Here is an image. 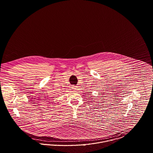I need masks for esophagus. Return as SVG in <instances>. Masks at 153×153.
Returning a JSON list of instances; mask_svg holds the SVG:
<instances>
[{
  "instance_id": "34e87169",
  "label": "esophagus",
  "mask_w": 153,
  "mask_h": 153,
  "mask_svg": "<svg viewBox=\"0 0 153 153\" xmlns=\"http://www.w3.org/2000/svg\"><path fill=\"white\" fill-rule=\"evenodd\" d=\"M72 89L73 91H77L78 89H77V86H75V85H72Z\"/></svg>"
}]
</instances>
